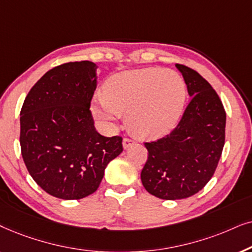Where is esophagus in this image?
I'll use <instances>...</instances> for the list:
<instances>
[{
    "label": "esophagus",
    "mask_w": 252,
    "mask_h": 252,
    "mask_svg": "<svg viewBox=\"0 0 252 252\" xmlns=\"http://www.w3.org/2000/svg\"><path fill=\"white\" fill-rule=\"evenodd\" d=\"M133 143H135V142H133L131 138H126H126L123 139V147L126 150L129 146H131Z\"/></svg>",
    "instance_id": "1"
}]
</instances>
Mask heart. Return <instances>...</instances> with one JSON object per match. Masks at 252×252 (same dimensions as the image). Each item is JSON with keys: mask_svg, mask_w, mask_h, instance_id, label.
I'll list each match as a JSON object with an SVG mask.
<instances>
[{"mask_svg": "<svg viewBox=\"0 0 252 252\" xmlns=\"http://www.w3.org/2000/svg\"><path fill=\"white\" fill-rule=\"evenodd\" d=\"M186 101L187 87L179 73L168 69H140L114 75L92 109L96 119L107 124L128 113L129 124L137 135L154 138L175 128Z\"/></svg>", "mask_w": 252, "mask_h": 252, "instance_id": "b5f03b06", "label": "heart"}]
</instances>
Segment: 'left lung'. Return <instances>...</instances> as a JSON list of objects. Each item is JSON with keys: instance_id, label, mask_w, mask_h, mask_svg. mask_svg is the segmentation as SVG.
Listing matches in <instances>:
<instances>
[{"instance_id": "left-lung-1", "label": "left lung", "mask_w": 252, "mask_h": 252, "mask_svg": "<svg viewBox=\"0 0 252 252\" xmlns=\"http://www.w3.org/2000/svg\"><path fill=\"white\" fill-rule=\"evenodd\" d=\"M191 101L177 126L156 142L145 143L149 157L140 174L144 188L158 198L183 199L206 186L224 145L226 112L206 79L176 64Z\"/></svg>"}]
</instances>
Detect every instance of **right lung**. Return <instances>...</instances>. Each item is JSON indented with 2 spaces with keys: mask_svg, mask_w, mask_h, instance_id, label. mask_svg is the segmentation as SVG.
Here are the masks:
<instances>
[{
  "mask_svg": "<svg viewBox=\"0 0 252 252\" xmlns=\"http://www.w3.org/2000/svg\"><path fill=\"white\" fill-rule=\"evenodd\" d=\"M93 62H69L47 71L21 110L22 156L36 184L56 198L82 199L96 191L122 137L101 136L90 110L96 87Z\"/></svg>",
  "mask_w": 252,
  "mask_h": 252,
  "instance_id": "right-lung-1",
  "label": "right lung"
}]
</instances>
